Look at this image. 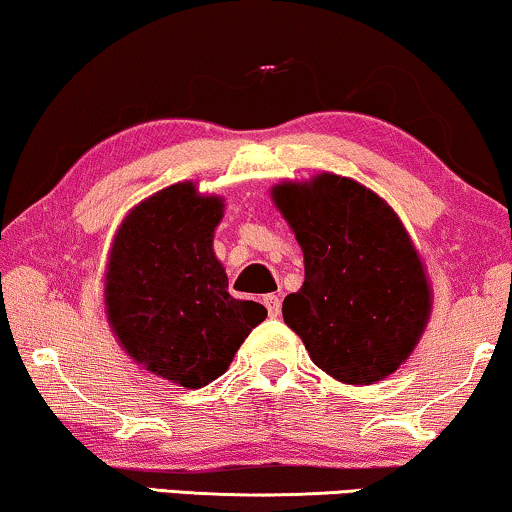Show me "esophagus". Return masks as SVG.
Masks as SVG:
<instances>
[{
  "mask_svg": "<svg viewBox=\"0 0 512 512\" xmlns=\"http://www.w3.org/2000/svg\"><path fill=\"white\" fill-rule=\"evenodd\" d=\"M263 305L265 310H268L270 317H279V312H282V300L275 293H268V296H263Z\"/></svg>",
  "mask_w": 512,
  "mask_h": 512,
  "instance_id": "esophagus-1",
  "label": "esophagus"
}]
</instances>
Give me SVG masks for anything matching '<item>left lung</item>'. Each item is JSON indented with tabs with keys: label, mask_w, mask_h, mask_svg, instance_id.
I'll use <instances>...</instances> for the list:
<instances>
[{
	"label": "left lung",
	"mask_w": 512,
	"mask_h": 512,
	"mask_svg": "<svg viewBox=\"0 0 512 512\" xmlns=\"http://www.w3.org/2000/svg\"><path fill=\"white\" fill-rule=\"evenodd\" d=\"M272 200L305 258V282L282 305L286 326L335 380L370 384L396 373L424 333L431 291L394 209L338 174L286 181Z\"/></svg>",
	"instance_id": "8db88e82"
}]
</instances>
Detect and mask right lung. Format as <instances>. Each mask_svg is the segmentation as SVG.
Returning <instances> with one entry per match:
<instances>
[{
	"mask_svg": "<svg viewBox=\"0 0 512 512\" xmlns=\"http://www.w3.org/2000/svg\"><path fill=\"white\" fill-rule=\"evenodd\" d=\"M223 200L184 181L125 216L109 256L107 314L118 342L153 375L200 389L226 373L251 328L268 317L228 293L212 240Z\"/></svg>",
	"mask_w": 512,
	"mask_h": 512,
	"instance_id": "add662e5",
	"label": "right lung"
}]
</instances>
